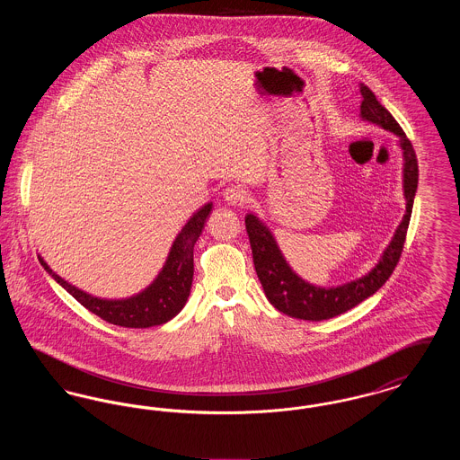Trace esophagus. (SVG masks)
Returning a JSON list of instances; mask_svg holds the SVG:
<instances>
[{
	"label": "esophagus",
	"instance_id": "1",
	"mask_svg": "<svg viewBox=\"0 0 460 460\" xmlns=\"http://www.w3.org/2000/svg\"><path fill=\"white\" fill-rule=\"evenodd\" d=\"M224 199L229 203V205H243L246 203L248 195H246V190L240 186V184H233L229 188L224 190Z\"/></svg>",
	"mask_w": 460,
	"mask_h": 460
}]
</instances>
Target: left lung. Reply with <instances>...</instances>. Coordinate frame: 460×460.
Listing matches in <instances>:
<instances>
[{"mask_svg":"<svg viewBox=\"0 0 460 460\" xmlns=\"http://www.w3.org/2000/svg\"><path fill=\"white\" fill-rule=\"evenodd\" d=\"M360 117L372 124L381 126L386 131L394 132L400 139L398 143L403 152V193L407 199V210L394 231V240L390 241V244L383 252V257L374 265L371 272L347 285L334 288L310 285L298 278L286 262L267 226H263L262 220L257 216L248 214L244 217L246 233L250 238L255 270L262 283L265 296L279 312L295 319L324 321L358 305L388 281L403 252L419 179L416 152L403 129L394 120V115L377 102L371 89L366 84H360Z\"/></svg>","mask_w":460,"mask_h":460,"instance_id":"8db88e82","label":"left lung"}]
</instances>
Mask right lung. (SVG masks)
I'll return each instance as SVG.
<instances>
[{"mask_svg": "<svg viewBox=\"0 0 460 460\" xmlns=\"http://www.w3.org/2000/svg\"><path fill=\"white\" fill-rule=\"evenodd\" d=\"M212 210V203L203 205L177 234L164 269L152 285L145 291L124 300H103L91 296L83 289L66 283L55 274L48 263L40 257V262L48 274L62 286L89 312L96 314L103 321L122 328H152L171 321L186 305L191 283H193V248L205 220Z\"/></svg>", "mask_w": 460, "mask_h": 460, "instance_id": "1", "label": "right lung"}]
</instances>
